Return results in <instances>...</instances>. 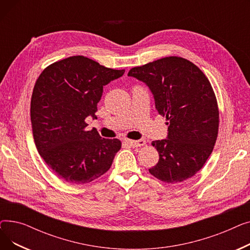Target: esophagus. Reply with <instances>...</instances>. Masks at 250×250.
I'll return each instance as SVG.
<instances>
[{
  "mask_svg": "<svg viewBox=\"0 0 250 250\" xmlns=\"http://www.w3.org/2000/svg\"><path fill=\"white\" fill-rule=\"evenodd\" d=\"M125 143H126L128 146L133 147V148H136V147H142L146 144V141L144 139H140V140H137V141H133V140H125Z\"/></svg>",
  "mask_w": 250,
  "mask_h": 250,
  "instance_id": "esophagus-1",
  "label": "esophagus"
}]
</instances>
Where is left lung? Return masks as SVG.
<instances>
[{
    "mask_svg": "<svg viewBox=\"0 0 250 250\" xmlns=\"http://www.w3.org/2000/svg\"><path fill=\"white\" fill-rule=\"evenodd\" d=\"M145 83L159 114L168 121L167 137L154 141L159 161L149 172L176 183L200 171L211 155L218 136L216 96L205 74L191 62L168 57L128 72Z\"/></svg>",
    "mask_w": 250,
    "mask_h": 250,
    "instance_id": "8db88e82",
    "label": "left lung"
}]
</instances>
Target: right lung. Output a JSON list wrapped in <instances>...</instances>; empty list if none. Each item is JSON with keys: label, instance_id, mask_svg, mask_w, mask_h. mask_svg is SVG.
Returning a JSON list of instances; mask_svg holds the SVG:
<instances>
[{"label": "right lung", "instance_id": "add662e5", "mask_svg": "<svg viewBox=\"0 0 250 250\" xmlns=\"http://www.w3.org/2000/svg\"><path fill=\"white\" fill-rule=\"evenodd\" d=\"M125 72L74 56L48 65L38 77L30 106L34 142L60 178L83 185L110 168L121 141L101 138L96 129L85 130V120L97 118L103 86Z\"/></svg>", "mask_w": 250, "mask_h": 250}]
</instances>
